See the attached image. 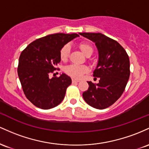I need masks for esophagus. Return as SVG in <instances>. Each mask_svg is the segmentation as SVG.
<instances>
[{"label": "esophagus", "instance_id": "34e87169", "mask_svg": "<svg viewBox=\"0 0 149 149\" xmlns=\"http://www.w3.org/2000/svg\"><path fill=\"white\" fill-rule=\"evenodd\" d=\"M79 81V80H77V79H72V83H78Z\"/></svg>", "mask_w": 149, "mask_h": 149}]
</instances>
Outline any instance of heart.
<instances>
[{"instance_id":"heart-1","label":"heart","mask_w":149,"mask_h":149,"mask_svg":"<svg viewBox=\"0 0 149 149\" xmlns=\"http://www.w3.org/2000/svg\"><path fill=\"white\" fill-rule=\"evenodd\" d=\"M80 50L85 56H91L93 53L92 46L87 43H80L79 45ZM70 52V45L65 44L61 48L60 51V58L62 61H66L68 59ZM89 71V68L86 65H78L72 64L65 68V72L72 77L75 79H79L83 74L87 73Z\"/></svg>"}]
</instances>
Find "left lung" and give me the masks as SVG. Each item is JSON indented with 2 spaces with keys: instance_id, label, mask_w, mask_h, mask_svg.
<instances>
[{
  "instance_id": "left-lung-1",
  "label": "left lung",
  "mask_w": 149,
  "mask_h": 149,
  "mask_svg": "<svg viewBox=\"0 0 149 149\" xmlns=\"http://www.w3.org/2000/svg\"><path fill=\"white\" fill-rule=\"evenodd\" d=\"M95 43L98 52L93 77L99 78L96 84L87 81L88 88L82 93L87 104L96 109L113 105L123 94L130 78V59L119 43L101 33H79Z\"/></svg>"
}]
</instances>
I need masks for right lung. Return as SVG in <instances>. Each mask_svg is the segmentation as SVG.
Returning a JSON list of instances; mask_svg holds the SVG:
<instances>
[{"label": "right lung", "mask_w": 149, "mask_h": 149, "mask_svg": "<svg viewBox=\"0 0 149 149\" xmlns=\"http://www.w3.org/2000/svg\"><path fill=\"white\" fill-rule=\"evenodd\" d=\"M77 34H50L35 40L26 46L19 58L17 73L25 96L35 106L51 109L64 99L72 79L65 73L50 78L61 62V48Z\"/></svg>", "instance_id": "obj_1"}]
</instances>
